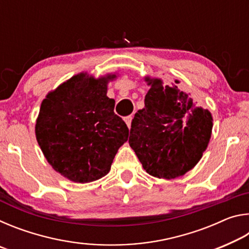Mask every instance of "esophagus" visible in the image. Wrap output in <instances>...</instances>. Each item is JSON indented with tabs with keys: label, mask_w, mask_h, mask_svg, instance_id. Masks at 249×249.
<instances>
[{
	"label": "esophagus",
	"mask_w": 249,
	"mask_h": 249,
	"mask_svg": "<svg viewBox=\"0 0 249 249\" xmlns=\"http://www.w3.org/2000/svg\"><path fill=\"white\" fill-rule=\"evenodd\" d=\"M132 120H133V117H132V115H129V116H126L125 119H124V121H125V123H126V125L128 126V128H130V124H132Z\"/></svg>",
	"instance_id": "obj_1"
}]
</instances>
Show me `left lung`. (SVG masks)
Masks as SVG:
<instances>
[{
    "instance_id": "8db88e82",
    "label": "left lung",
    "mask_w": 249,
    "mask_h": 249,
    "mask_svg": "<svg viewBox=\"0 0 249 249\" xmlns=\"http://www.w3.org/2000/svg\"><path fill=\"white\" fill-rule=\"evenodd\" d=\"M145 107L132 121L128 142L149 175L174 179L191 170L208 147L213 127L209 109L196 107L178 87L146 78Z\"/></svg>"
}]
</instances>
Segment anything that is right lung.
I'll use <instances>...</instances> for the list:
<instances>
[{
	"instance_id": "right-lung-1",
	"label": "right lung",
	"mask_w": 249,
	"mask_h": 249,
	"mask_svg": "<svg viewBox=\"0 0 249 249\" xmlns=\"http://www.w3.org/2000/svg\"><path fill=\"white\" fill-rule=\"evenodd\" d=\"M116 77L94 79L74 75L47 94L36 121V138L54 170L73 182L87 183L108 174L128 127L114 113L107 98V82Z\"/></svg>"
}]
</instances>
